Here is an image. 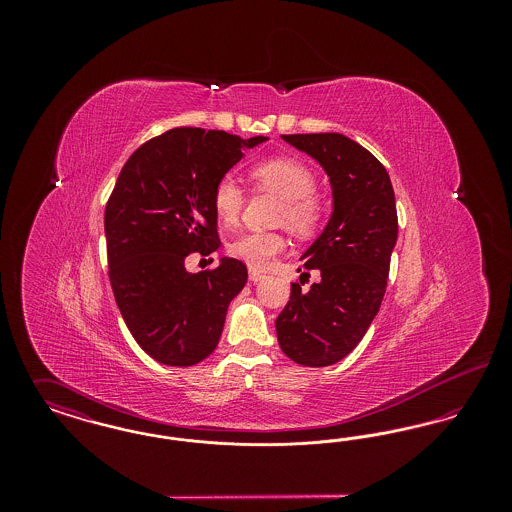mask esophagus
Masks as SVG:
<instances>
[{
  "instance_id": "esophagus-1",
  "label": "esophagus",
  "mask_w": 512,
  "mask_h": 512,
  "mask_svg": "<svg viewBox=\"0 0 512 512\" xmlns=\"http://www.w3.org/2000/svg\"><path fill=\"white\" fill-rule=\"evenodd\" d=\"M249 278H251L253 282H257V280L265 278V272H263V270H257V268H249Z\"/></svg>"
}]
</instances>
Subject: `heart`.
I'll list each match as a JSON object with an SVG mask.
<instances>
[{
  "mask_svg": "<svg viewBox=\"0 0 512 512\" xmlns=\"http://www.w3.org/2000/svg\"><path fill=\"white\" fill-rule=\"evenodd\" d=\"M255 188L282 197L278 220L297 236H313L320 228L326 207L317 190V176L295 157H270L251 167ZM213 209L226 226L238 224L245 205L244 188L232 176H222L213 188ZM288 238L280 230H253L228 245L230 253L253 268H267L284 253Z\"/></svg>",
  "mask_w": 512,
  "mask_h": 512,
  "instance_id": "1",
  "label": "heart"
}]
</instances>
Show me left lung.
Returning a JSON list of instances; mask_svg holds the SVG:
<instances>
[{
	"label": "left lung",
	"mask_w": 512,
	"mask_h": 512,
	"mask_svg": "<svg viewBox=\"0 0 512 512\" xmlns=\"http://www.w3.org/2000/svg\"><path fill=\"white\" fill-rule=\"evenodd\" d=\"M288 144L324 167L334 213L305 255L303 276L317 270L307 292L292 282L290 301L276 318L282 351L303 366H330L363 340L388 288L397 242V209L390 174L363 146L343 134H288ZM301 270V268H299Z\"/></svg>",
	"instance_id": "left-lung-1"
}]
</instances>
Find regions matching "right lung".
I'll return each mask as SVG.
<instances>
[{"instance_id":"obj_1","label":"right lung","mask_w":512,"mask_h":512,"mask_svg":"<svg viewBox=\"0 0 512 512\" xmlns=\"http://www.w3.org/2000/svg\"><path fill=\"white\" fill-rule=\"evenodd\" d=\"M242 140L224 130L172 128L147 140L124 163L105 205L109 282L138 345L163 365L209 357L247 267L224 257L190 274V253L219 249L213 188L242 157Z\"/></svg>"}]
</instances>
